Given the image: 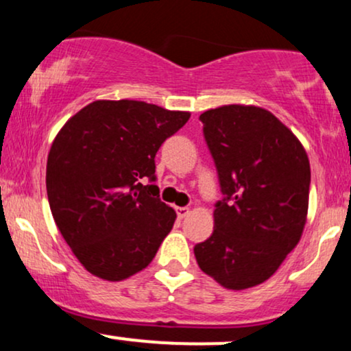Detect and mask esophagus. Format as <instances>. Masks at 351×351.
<instances>
[{"mask_svg":"<svg viewBox=\"0 0 351 351\" xmlns=\"http://www.w3.org/2000/svg\"><path fill=\"white\" fill-rule=\"evenodd\" d=\"M189 215V209L184 208V206H180L176 208V216L180 217V219H183V217H186Z\"/></svg>","mask_w":351,"mask_h":351,"instance_id":"obj_1","label":"esophagus"}]
</instances>
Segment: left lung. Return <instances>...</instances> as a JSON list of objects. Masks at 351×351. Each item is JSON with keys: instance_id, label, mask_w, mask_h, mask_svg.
<instances>
[{"instance_id": "1", "label": "left lung", "mask_w": 351, "mask_h": 351, "mask_svg": "<svg viewBox=\"0 0 351 351\" xmlns=\"http://www.w3.org/2000/svg\"><path fill=\"white\" fill-rule=\"evenodd\" d=\"M223 199L215 231L195 245L196 263L232 291L267 280L295 247L308 209L310 163L271 112L224 106L199 115Z\"/></svg>"}]
</instances>
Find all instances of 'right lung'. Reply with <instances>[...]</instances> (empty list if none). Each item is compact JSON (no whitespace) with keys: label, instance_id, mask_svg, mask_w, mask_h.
<instances>
[{"label":"right lung","instance_id":"1","mask_svg":"<svg viewBox=\"0 0 351 351\" xmlns=\"http://www.w3.org/2000/svg\"><path fill=\"white\" fill-rule=\"evenodd\" d=\"M188 119L138 100H95L60 128L47 156V199L90 274L112 282L134 276L171 231L176 213L153 184L155 156Z\"/></svg>","mask_w":351,"mask_h":351}]
</instances>
